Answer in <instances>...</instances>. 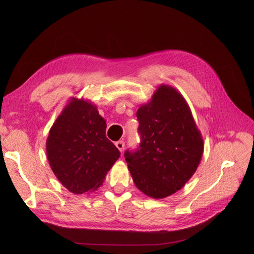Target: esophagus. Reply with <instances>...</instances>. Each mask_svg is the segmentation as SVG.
Wrapping results in <instances>:
<instances>
[{
    "mask_svg": "<svg viewBox=\"0 0 254 254\" xmlns=\"http://www.w3.org/2000/svg\"><path fill=\"white\" fill-rule=\"evenodd\" d=\"M115 146L118 148V150L120 152H123L124 149H125V142L124 141H118V142L115 143Z\"/></svg>",
    "mask_w": 254,
    "mask_h": 254,
    "instance_id": "esophagus-1",
    "label": "esophagus"
}]
</instances>
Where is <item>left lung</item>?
Masks as SVG:
<instances>
[{
  "label": "left lung",
  "mask_w": 254,
  "mask_h": 254,
  "mask_svg": "<svg viewBox=\"0 0 254 254\" xmlns=\"http://www.w3.org/2000/svg\"><path fill=\"white\" fill-rule=\"evenodd\" d=\"M139 148L125 152L135 185L153 198L180 190L196 171L204 141L189 104L179 91L162 84L137 111Z\"/></svg>",
  "instance_id": "1"
}]
</instances>
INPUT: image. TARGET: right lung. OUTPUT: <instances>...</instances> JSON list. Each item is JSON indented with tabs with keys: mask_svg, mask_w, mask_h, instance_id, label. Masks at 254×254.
<instances>
[{
	"mask_svg": "<svg viewBox=\"0 0 254 254\" xmlns=\"http://www.w3.org/2000/svg\"><path fill=\"white\" fill-rule=\"evenodd\" d=\"M106 120L97 106L72 98L57 118L46 140L52 172L69 191L97 190L119 158L116 146L106 137Z\"/></svg>",
	"mask_w": 254,
	"mask_h": 254,
	"instance_id": "right-lung-1",
	"label": "right lung"
}]
</instances>
